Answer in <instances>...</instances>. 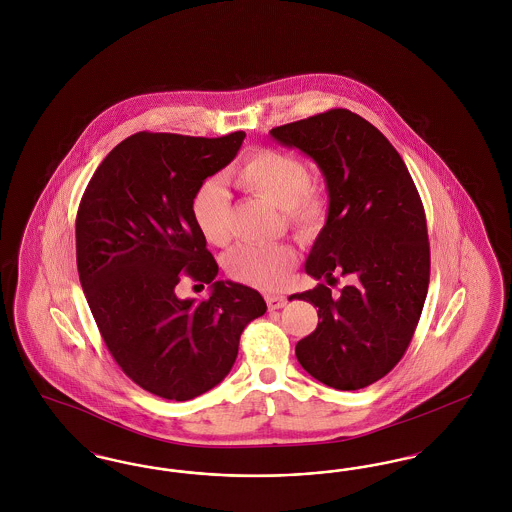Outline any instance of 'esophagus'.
I'll use <instances>...</instances> for the list:
<instances>
[{
	"label": "esophagus",
	"instance_id": "1",
	"mask_svg": "<svg viewBox=\"0 0 512 512\" xmlns=\"http://www.w3.org/2000/svg\"><path fill=\"white\" fill-rule=\"evenodd\" d=\"M265 299H267V305L270 311L282 309V307H286V303H288V297H284V295H270V293H268Z\"/></svg>",
	"mask_w": 512,
	"mask_h": 512
}]
</instances>
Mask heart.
Masks as SVG:
<instances>
[{
  "label": "heart",
  "instance_id": "heart-1",
  "mask_svg": "<svg viewBox=\"0 0 512 512\" xmlns=\"http://www.w3.org/2000/svg\"><path fill=\"white\" fill-rule=\"evenodd\" d=\"M234 180L284 211V222L293 234L309 244L322 234L328 220L326 197L311 186L309 167L290 153L261 149L249 155L234 171ZM190 213L199 234L213 245L230 238V195L219 180H205L195 190ZM297 255L288 244H240L224 257L228 276L261 290L282 288Z\"/></svg>",
  "mask_w": 512,
  "mask_h": 512
}]
</instances>
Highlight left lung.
<instances>
[{
	"label": "left lung",
	"instance_id": "1",
	"mask_svg": "<svg viewBox=\"0 0 512 512\" xmlns=\"http://www.w3.org/2000/svg\"><path fill=\"white\" fill-rule=\"evenodd\" d=\"M309 155L324 176L328 220L305 272L349 276L340 295L324 284L293 293L318 307L317 330L295 355L318 382L361 390L384 378L413 340L430 282L426 215L413 178L388 138L347 109L270 130Z\"/></svg>",
	"mask_w": 512,
	"mask_h": 512
}]
</instances>
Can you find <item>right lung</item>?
<instances>
[{
    "label": "right lung",
    "mask_w": 512,
    "mask_h": 512,
    "mask_svg": "<svg viewBox=\"0 0 512 512\" xmlns=\"http://www.w3.org/2000/svg\"><path fill=\"white\" fill-rule=\"evenodd\" d=\"M244 138L138 132L101 161L78 207L76 267L99 334L122 372L163 399L220 384L245 326L267 313L257 290L215 282L219 265L190 213L195 190ZM184 275L211 283L210 299L180 300Z\"/></svg>",
    "instance_id": "1"
}]
</instances>
